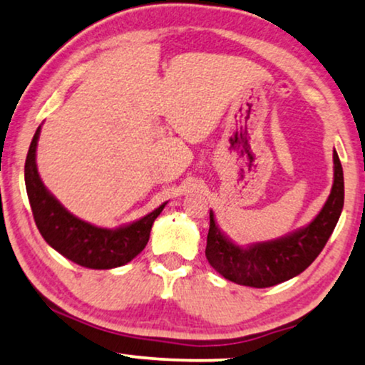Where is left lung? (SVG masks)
<instances>
[{
  "instance_id": "left-lung-1",
  "label": "left lung",
  "mask_w": 365,
  "mask_h": 365,
  "mask_svg": "<svg viewBox=\"0 0 365 365\" xmlns=\"http://www.w3.org/2000/svg\"><path fill=\"white\" fill-rule=\"evenodd\" d=\"M344 209V170L334 150V185L325 205L305 227L274 241L237 246L225 236L210 210L205 256L225 279L252 288H269L307 269L334 232Z\"/></svg>"
}]
</instances>
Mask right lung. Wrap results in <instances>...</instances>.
<instances>
[{"mask_svg": "<svg viewBox=\"0 0 365 365\" xmlns=\"http://www.w3.org/2000/svg\"><path fill=\"white\" fill-rule=\"evenodd\" d=\"M40 129L41 126L35 131L26 155L25 185L41 237L67 259L91 269H113L135 259L148 244L151 225L165 209L167 202L140 220L118 229L98 227L72 215L47 190L36 170V145Z\"/></svg>", "mask_w": 365, "mask_h": 365, "instance_id": "add662e5", "label": "right lung"}]
</instances>
